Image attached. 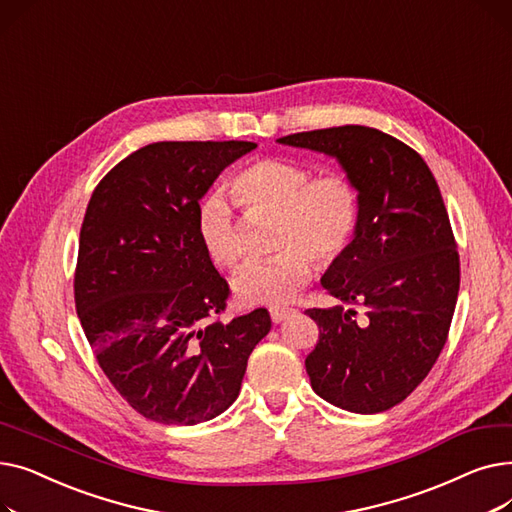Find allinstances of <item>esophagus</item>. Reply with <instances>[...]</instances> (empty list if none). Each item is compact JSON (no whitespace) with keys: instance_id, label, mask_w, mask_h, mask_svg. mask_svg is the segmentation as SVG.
I'll return each mask as SVG.
<instances>
[{"instance_id":"34e87169","label":"esophagus","mask_w":512,"mask_h":512,"mask_svg":"<svg viewBox=\"0 0 512 512\" xmlns=\"http://www.w3.org/2000/svg\"><path fill=\"white\" fill-rule=\"evenodd\" d=\"M270 313H272V321H274V324H282V321H288L290 317L297 315V309H288V307H274Z\"/></svg>"}]
</instances>
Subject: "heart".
<instances>
[{
	"label": "heart",
	"mask_w": 512,
	"mask_h": 512,
	"mask_svg": "<svg viewBox=\"0 0 512 512\" xmlns=\"http://www.w3.org/2000/svg\"><path fill=\"white\" fill-rule=\"evenodd\" d=\"M230 195L251 218L276 215L274 247L267 261H255L234 276L236 297L247 305H284L309 284L313 259L330 267L351 249L361 224L359 186L342 172L317 174L290 157H259L230 182ZM197 234L205 253L220 267H236L242 249L238 224L222 195L197 209Z\"/></svg>",
	"instance_id": "1"
}]
</instances>
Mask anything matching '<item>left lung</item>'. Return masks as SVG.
<instances>
[{
  "instance_id": "8db88e82",
  "label": "left lung",
  "mask_w": 512,
  "mask_h": 512,
  "mask_svg": "<svg viewBox=\"0 0 512 512\" xmlns=\"http://www.w3.org/2000/svg\"><path fill=\"white\" fill-rule=\"evenodd\" d=\"M278 141L334 155L361 193L353 245L321 278L342 305L305 311L319 326L305 359L311 388L346 411H388L432 371L459 297L461 261L438 182L415 149L378 128Z\"/></svg>"
}]
</instances>
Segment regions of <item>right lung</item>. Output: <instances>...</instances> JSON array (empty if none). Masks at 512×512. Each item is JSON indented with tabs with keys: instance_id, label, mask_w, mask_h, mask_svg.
<instances>
[{
	"instance_id": "1",
	"label": "right lung",
	"mask_w": 512,
	"mask_h": 512,
	"mask_svg": "<svg viewBox=\"0 0 512 512\" xmlns=\"http://www.w3.org/2000/svg\"><path fill=\"white\" fill-rule=\"evenodd\" d=\"M249 141H161L130 153L91 195L74 303L107 380L145 419L224 413L272 330L267 309L222 321L230 286L197 234L199 199Z\"/></svg>"
}]
</instances>
